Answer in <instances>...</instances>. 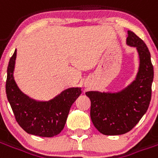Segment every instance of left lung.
<instances>
[{
  "label": "left lung",
  "mask_w": 158,
  "mask_h": 158,
  "mask_svg": "<svg viewBox=\"0 0 158 158\" xmlns=\"http://www.w3.org/2000/svg\"><path fill=\"white\" fill-rule=\"evenodd\" d=\"M127 45L136 47L139 69L135 80L118 92L88 91L90 118L100 133L118 135L129 132L148 109L152 97L154 72L151 54L145 42L132 31H128Z\"/></svg>",
  "instance_id": "1"
}]
</instances>
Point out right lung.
I'll list each match as a JSON object with an SVG mask.
<instances>
[{
	"instance_id": "1",
	"label": "right lung",
	"mask_w": 158,
	"mask_h": 158,
	"mask_svg": "<svg viewBox=\"0 0 158 158\" xmlns=\"http://www.w3.org/2000/svg\"><path fill=\"white\" fill-rule=\"evenodd\" d=\"M16 57L15 50L7 67L6 92L17 122L30 135L41 137L58 135L65 126L73 103L82 92L81 88L66 89L47 102L32 99L21 91L14 80Z\"/></svg>"
}]
</instances>
